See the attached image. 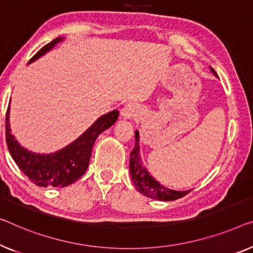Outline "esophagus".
Returning a JSON list of instances; mask_svg holds the SVG:
<instances>
[{
  "label": "esophagus",
  "mask_w": 253,
  "mask_h": 253,
  "mask_svg": "<svg viewBox=\"0 0 253 253\" xmlns=\"http://www.w3.org/2000/svg\"><path fill=\"white\" fill-rule=\"evenodd\" d=\"M137 112H138V109L136 105L134 104H127L126 107H124L122 109V116L126 119L133 118V117L137 115Z\"/></svg>",
  "instance_id": "obj_1"
}]
</instances>
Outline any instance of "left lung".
Returning a JSON list of instances; mask_svg holds the SVG:
<instances>
[{"mask_svg": "<svg viewBox=\"0 0 253 253\" xmlns=\"http://www.w3.org/2000/svg\"><path fill=\"white\" fill-rule=\"evenodd\" d=\"M213 71V69H212ZM216 75L217 74L214 73ZM129 170L131 180H133L136 190L145 197L160 200V201H174V200L185 197L191 191H174L161 185L146 171L143 167L141 158H139V145H138V131H135V145L130 152Z\"/></svg>", "mask_w": 253, "mask_h": 253, "instance_id": "left-lung-1", "label": "left lung"}]
</instances>
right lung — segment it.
Returning <instances> with one entry per match:
<instances>
[{
	"label": "right lung",
	"mask_w": 253,
	"mask_h": 253,
	"mask_svg": "<svg viewBox=\"0 0 253 253\" xmlns=\"http://www.w3.org/2000/svg\"><path fill=\"white\" fill-rule=\"evenodd\" d=\"M62 39L58 37L51 43L45 45L29 60V62L39 59L41 55L51 50ZM118 115V110H114L100 117L81 137H78L67 148L53 154L45 156V154L29 152L19 145L13 135L10 134L9 107H7L5 116V138L7 149H9L14 163L34 184L44 187H65L76 182L85 174L96 137L107 128L114 125L117 122Z\"/></svg>",
	"instance_id": "1"
}]
</instances>
